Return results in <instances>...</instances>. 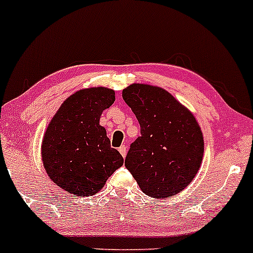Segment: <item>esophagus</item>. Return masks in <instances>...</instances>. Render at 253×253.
I'll use <instances>...</instances> for the list:
<instances>
[{"label":"esophagus","mask_w":253,"mask_h":253,"mask_svg":"<svg viewBox=\"0 0 253 253\" xmlns=\"http://www.w3.org/2000/svg\"><path fill=\"white\" fill-rule=\"evenodd\" d=\"M119 152L121 153V156H123V157H126V153H127V147L125 146V145H121V146L119 147Z\"/></svg>","instance_id":"1"}]
</instances>
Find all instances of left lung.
<instances>
[{
	"instance_id": "1",
	"label": "left lung",
	"mask_w": 253,
	"mask_h": 253,
	"mask_svg": "<svg viewBox=\"0 0 253 253\" xmlns=\"http://www.w3.org/2000/svg\"><path fill=\"white\" fill-rule=\"evenodd\" d=\"M123 98L140 125L125 159L143 193L163 199L179 193L201 167L205 144L194 115L167 90L132 84Z\"/></svg>"
}]
</instances>
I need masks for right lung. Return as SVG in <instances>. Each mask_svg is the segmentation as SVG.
Returning <instances> with one entry per match:
<instances>
[{
    "label": "right lung",
    "mask_w": 253,
    "mask_h": 253,
    "mask_svg": "<svg viewBox=\"0 0 253 253\" xmlns=\"http://www.w3.org/2000/svg\"><path fill=\"white\" fill-rule=\"evenodd\" d=\"M115 101L114 90L90 88L66 98L46 129L42 156L48 177L58 187L78 196L102 189L124 158L110 147L100 118Z\"/></svg>",
    "instance_id": "obj_1"
}]
</instances>
